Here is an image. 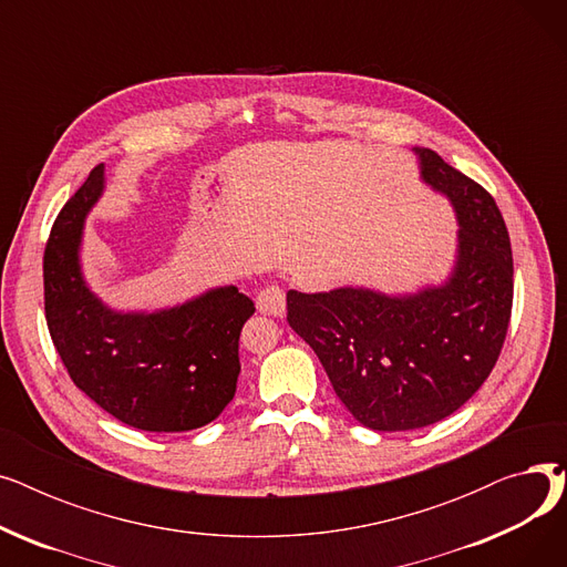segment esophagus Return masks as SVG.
Segmentation results:
<instances>
[{
	"mask_svg": "<svg viewBox=\"0 0 567 567\" xmlns=\"http://www.w3.org/2000/svg\"><path fill=\"white\" fill-rule=\"evenodd\" d=\"M257 310L261 315H271V317H282L285 315V291L276 285L264 287L257 291Z\"/></svg>",
	"mask_w": 567,
	"mask_h": 567,
	"instance_id": "1",
	"label": "esophagus"
}]
</instances>
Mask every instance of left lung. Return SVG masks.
<instances>
[{
  "label": "left lung",
  "instance_id": "left-lung-1",
  "mask_svg": "<svg viewBox=\"0 0 567 567\" xmlns=\"http://www.w3.org/2000/svg\"><path fill=\"white\" fill-rule=\"evenodd\" d=\"M105 190V165L59 212L43 255L45 319L78 389L116 421L188 432L216 421L236 393L238 336L255 303L234 285L158 310H114L82 274L86 216Z\"/></svg>",
  "mask_w": 567,
  "mask_h": 567
}]
</instances>
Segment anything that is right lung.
Returning <instances> with one entry per match:
<instances>
[{"label":"right lung","mask_w":567,"mask_h":567,"mask_svg":"<svg viewBox=\"0 0 567 567\" xmlns=\"http://www.w3.org/2000/svg\"><path fill=\"white\" fill-rule=\"evenodd\" d=\"M413 154L423 184L455 208L451 276L413 293L287 291L289 326L353 419L377 432L421 430L464 406L496 365L513 310V250L496 202L432 148Z\"/></svg>","instance_id":"right-lung-1"}]
</instances>
